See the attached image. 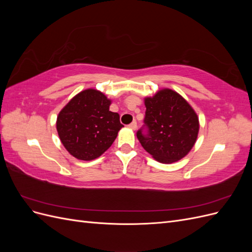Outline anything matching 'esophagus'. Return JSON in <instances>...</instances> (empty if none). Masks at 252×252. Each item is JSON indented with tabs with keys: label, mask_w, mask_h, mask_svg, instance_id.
Masks as SVG:
<instances>
[{
	"label": "esophagus",
	"mask_w": 252,
	"mask_h": 252,
	"mask_svg": "<svg viewBox=\"0 0 252 252\" xmlns=\"http://www.w3.org/2000/svg\"><path fill=\"white\" fill-rule=\"evenodd\" d=\"M129 127H130L131 129H133V130H135V129H136V122L135 121L131 122V123L129 124Z\"/></svg>",
	"instance_id": "1"
}]
</instances>
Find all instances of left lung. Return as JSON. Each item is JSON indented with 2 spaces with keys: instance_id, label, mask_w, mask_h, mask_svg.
I'll return each mask as SVG.
<instances>
[{
  "instance_id": "8db88e82",
  "label": "left lung",
  "mask_w": 252,
  "mask_h": 252,
  "mask_svg": "<svg viewBox=\"0 0 252 252\" xmlns=\"http://www.w3.org/2000/svg\"><path fill=\"white\" fill-rule=\"evenodd\" d=\"M144 125L136 136L144 149L161 163H173L193 147L199 119L184 98L170 89L145 98Z\"/></svg>"
}]
</instances>
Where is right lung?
Returning <instances> with one entry per match:
<instances>
[{
	"label": "right lung",
	"instance_id": "right-lung-1",
	"mask_svg": "<svg viewBox=\"0 0 252 252\" xmlns=\"http://www.w3.org/2000/svg\"><path fill=\"white\" fill-rule=\"evenodd\" d=\"M110 100L94 89L84 90L61 110L57 130L70 155L83 161L100 157L123 127L117 112L109 110Z\"/></svg>",
	"mask_w": 252,
	"mask_h": 252
}]
</instances>
